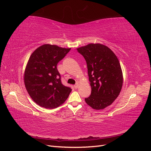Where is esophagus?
I'll list each match as a JSON object with an SVG mask.
<instances>
[{"mask_svg": "<svg viewBox=\"0 0 151 151\" xmlns=\"http://www.w3.org/2000/svg\"><path fill=\"white\" fill-rule=\"evenodd\" d=\"M74 87L75 89H77V88H78V87H79V84L77 83L76 84H75V85L74 86Z\"/></svg>", "mask_w": 151, "mask_h": 151, "instance_id": "obj_1", "label": "esophagus"}]
</instances>
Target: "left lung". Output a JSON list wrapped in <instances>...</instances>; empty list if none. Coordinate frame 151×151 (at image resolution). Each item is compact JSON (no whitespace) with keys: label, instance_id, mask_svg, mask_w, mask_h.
<instances>
[{"label":"left lung","instance_id":"left-lung-1","mask_svg":"<svg viewBox=\"0 0 151 151\" xmlns=\"http://www.w3.org/2000/svg\"><path fill=\"white\" fill-rule=\"evenodd\" d=\"M87 63L91 94L85 101L94 109L111 105L120 94L123 73L119 60L112 50L101 43H89L77 48Z\"/></svg>","mask_w":151,"mask_h":151}]
</instances>
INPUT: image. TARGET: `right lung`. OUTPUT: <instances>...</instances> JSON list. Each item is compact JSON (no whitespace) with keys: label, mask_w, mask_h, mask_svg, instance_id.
<instances>
[{"label":"right lung","mask_w":151,"mask_h":151,"mask_svg":"<svg viewBox=\"0 0 151 151\" xmlns=\"http://www.w3.org/2000/svg\"><path fill=\"white\" fill-rule=\"evenodd\" d=\"M70 48L44 44L31 53L24 72L26 89L40 106L53 109L64 103L72 89L63 86L57 68Z\"/></svg>","instance_id":"1"}]
</instances>
